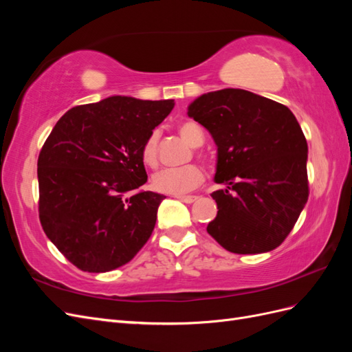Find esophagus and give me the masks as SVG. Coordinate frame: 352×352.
<instances>
[{"label": "esophagus", "mask_w": 352, "mask_h": 352, "mask_svg": "<svg viewBox=\"0 0 352 352\" xmlns=\"http://www.w3.org/2000/svg\"><path fill=\"white\" fill-rule=\"evenodd\" d=\"M177 198L182 202H185V204H192L194 201L198 199V197H195V195H186V197H177Z\"/></svg>", "instance_id": "obj_1"}]
</instances>
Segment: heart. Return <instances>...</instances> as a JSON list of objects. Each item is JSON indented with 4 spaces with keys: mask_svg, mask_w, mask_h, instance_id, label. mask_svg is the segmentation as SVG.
Returning a JSON list of instances; mask_svg holds the SVG:
<instances>
[{
    "mask_svg": "<svg viewBox=\"0 0 352 352\" xmlns=\"http://www.w3.org/2000/svg\"><path fill=\"white\" fill-rule=\"evenodd\" d=\"M179 135L194 148L204 144V132L194 122H182L177 127ZM142 163L155 168L158 166V131H153L141 148ZM204 180V173L195 164H188L175 170H164L153 177V188L167 195H185L194 190Z\"/></svg>",
    "mask_w": 352,
    "mask_h": 352,
    "instance_id": "obj_1",
    "label": "heart"
}]
</instances>
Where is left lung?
I'll use <instances>...</instances> for the list:
<instances>
[{
	"mask_svg": "<svg viewBox=\"0 0 352 352\" xmlns=\"http://www.w3.org/2000/svg\"><path fill=\"white\" fill-rule=\"evenodd\" d=\"M217 146L211 194L217 216L207 232L235 254L269 252L285 241L308 199V146L283 104L245 89L202 94L188 105Z\"/></svg>",
	"mask_w": 352,
	"mask_h": 352,
	"instance_id": "1",
	"label": "left lung"
}]
</instances>
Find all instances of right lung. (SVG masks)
I'll return each instance as SVG.
<instances>
[{
    "mask_svg": "<svg viewBox=\"0 0 352 352\" xmlns=\"http://www.w3.org/2000/svg\"><path fill=\"white\" fill-rule=\"evenodd\" d=\"M175 107L173 100L113 95L70 109L38 158L39 220L78 269L111 272L129 263L155 226L166 198L146 182L141 148Z\"/></svg>",
    "mask_w": 352,
    "mask_h": 352,
    "instance_id": "add662e5",
    "label": "right lung"
}]
</instances>
